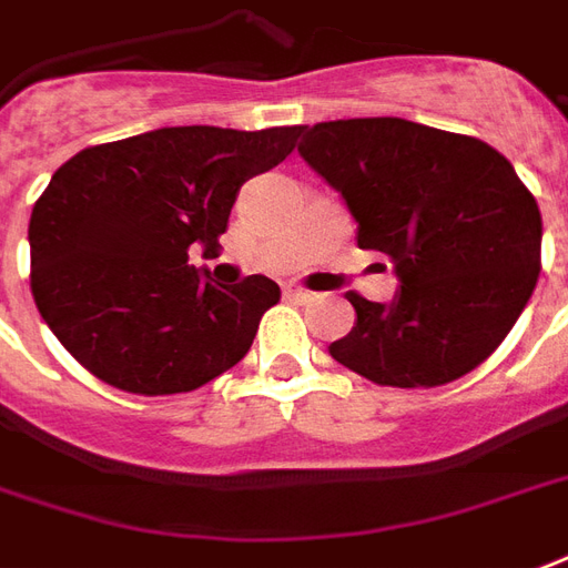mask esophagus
<instances>
[{"instance_id":"obj_1","label":"esophagus","mask_w":568,"mask_h":568,"mask_svg":"<svg viewBox=\"0 0 568 568\" xmlns=\"http://www.w3.org/2000/svg\"><path fill=\"white\" fill-rule=\"evenodd\" d=\"M284 296H287L290 302H312V300H314V293H312V290L293 287V284H290V287H284Z\"/></svg>"}]
</instances>
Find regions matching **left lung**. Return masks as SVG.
<instances>
[{"label":"left lung","mask_w":568,"mask_h":568,"mask_svg":"<svg viewBox=\"0 0 568 568\" xmlns=\"http://www.w3.org/2000/svg\"><path fill=\"white\" fill-rule=\"evenodd\" d=\"M300 156L342 193L363 251L393 260L390 302L347 293L335 363L387 387H438L494 354L541 268V214L515 165L471 135L403 118L302 126Z\"/></svg>","instance_id":"1"}]
</instances>
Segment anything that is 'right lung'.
<instances>
[{"label": "right lung", "mask_w": 568, "mask_h": 568, "mask_svg": "<svg viewBox=\"0 0 568 568\" xmlns=\"http://www.w3.org/2000/svg\"><path fill=\"white\" fill-rule=\"evenodd\" d=\"M302 126H163L74 153L29 217L32 296L60 345L126 393L196 390L251 351L278 284H214L187 251L226 233L247 178Z\"/></svg>", "instance_id": "obj_1"}]
</instances>
